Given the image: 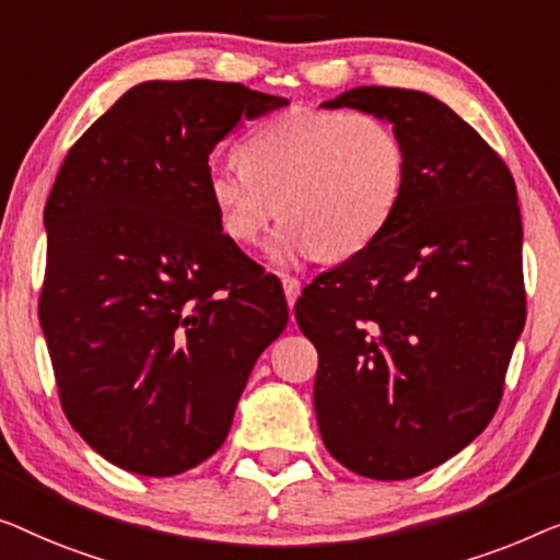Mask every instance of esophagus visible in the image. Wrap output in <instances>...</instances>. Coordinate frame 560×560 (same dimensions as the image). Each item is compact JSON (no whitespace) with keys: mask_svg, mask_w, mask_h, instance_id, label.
<instances>
[{"mask_svg":"<svg viewBox=\"0 0 560 560\" xmlns=\"http://www.w3.org/2000/svg\"><path fill=\"white\" fill-rule=\"evenodd\" d=\"M281 283H283V294H287V302H289V310H294V304H296V299H299V294H302V283H299L296 279H281Z\"/></svg>","mask_w":560,"mask_h":560,"instance_id":"obj_1","label":"esophagus"}]
</instances>
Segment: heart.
Wrapping results in <instances>:
<instances>
[{
  "label": "heart",
  "mask_w": 560,
  "mask_h": 560,
  "mask_svg": "<svg viewBox=\"0 0 560 560\" xmlns=\"http://www.w3.org/2000/svg\"><path fill=\"white\" fill-rule=\"evenodd\" d=\"M246 162L212 160L205 192L235 243L269 241L271 261L294 266L329 250L352 256L385 231L404 198L408 156L390 124L370 114L291 106L246 139Z\"/></svg>",
  "instance_id": "heart-1"
}]
</instances>
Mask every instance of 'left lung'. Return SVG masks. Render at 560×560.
<instances>
[{"mask_svg": "<svg viewBox=\"0 0 560 560\" xmlns=\"http://www.w3.org/2000/svg\"><path fill=\"white\" fill-rule=\"evenodd\" d=\"M322 108L390 124L408 170L385 231L296 302L319 352V434L355 475L411 479L498 411L525 325L517 190L487 141L429 93L360 85Z\"/></svg>", "mask_w": 560, "mask_h": 560, "instance_id": "obj_1", "label": "left lung"}]
</instances>
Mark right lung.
<instances>
[{
    "label": "right lung",
    "instance_id": "1",
    "mask_svg": "<svg viewBox=\"0 0 560 560\" xmlns=\"http://www.w3.org/2000/svg\"><path fill=\"white\" fill-rule=\"evenodd\" d=\"M289 101L144 81L75 141L45 205L40 325L73 429L116 467L172 477L218 452L283 332L281 283L220 231L208 156Z\"/></svg>",
    "mask_w": 560,
    "mask_h": 560
}]
</instances>
